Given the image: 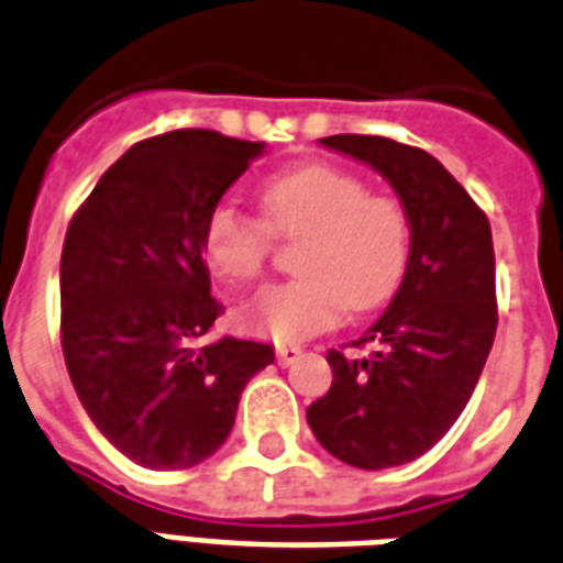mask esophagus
I'll return each instance as SVG.
<instances>
[{
  "label": "esophagus",
  "instance_id": "esophagus-1",
  "mask_svg": "<svg viewBox=\"0 0 563 563\" xmlns=\"http://www.w3.org/2000/svg\"><path fill=\"white\" fill-rule=\"evenodd\" d=\"M301 360V347H292V344H277V363L292 365Z\"/></svg>",
  "mask_w": 563,
  "mask_h": 563
}]
</instances>
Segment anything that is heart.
Wrapping results in <instances>:
<instances>
[{
	"label": "heart",
	"mask_w": 563,
	"mask_h": 563,
	"mask_svg": "<svg viewBox=\"0 0 563 563\" xmlns=\"http://www.w3.org/2000/svg\"><path fill=\"white\" fill-rule=\"evenodd\" d=\"M265 222L238 203H219L203 228V255L225 280H255L271 253V231L305 238L301 277L274 283L241 308V325L274 341H301L347 310L384 305L411 258V219L396 198L372 195L365 179L332 164H305L262 186Z\"/></svg>",
	"instance_id": "1"
}]
</instances>
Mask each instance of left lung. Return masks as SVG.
<instances>
[{"mask_svg":"<svg viewBox=\"0 0 563 563\" xmlns=\"http://www.w3.org/2000/svg\"><path fill=\"white\" fill-rule=\"evenodd\" d=\"M320 145L390 183L411 219V258L387 310L360 338L375 350H329L332 387L310 405L308 423L332 457L356 470L402 466L460 418L497 335L490 225L423 148L360 133Z\"/></svg>","mask_w":563,"mask_h":563,"instance_id":"8db88e82","label":"left lung"}]
</instances>
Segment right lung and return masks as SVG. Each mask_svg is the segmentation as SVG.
I'll return each mask as SVG.
<instances>
[{"label":"right lung","instance_id":"add662e5","mask_svg":"<svg viewBox=\"0 0 563 563\" xmlns=\"http://www.w3.org/2000/svg\"><path fill=\"white\" fill-rule=\"evenodd\" d=\"M265 143L170 131L131 145L73 216L60 255L66 368L93 427L145 470L213 457L246 380L274 363L262 341H203V228Z\"/></svg>","mask_w":563,"mask_h":563}]
</instances>
